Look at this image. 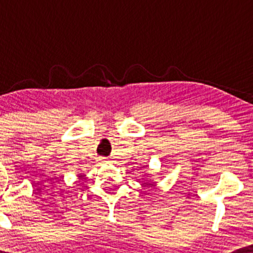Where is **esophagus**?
<instances>
[{
  "mask_svg": "<svg viewBox=\"0 0 253 253\" xmlns=\"http://www.w3.org/2000/svg\"><path fill=\"white\" fill-rule=\"evenodd\" d=\"M98 161H99V164H105V162H107V160H106V158H99L98 159Z\"/></svg>",
  "mask_w": 253,
  "mask_h": 253,
  "instance_id": "34e87169",
  "label": "esophagus"
}]
</instances>
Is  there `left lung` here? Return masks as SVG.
Returning a JSON list of instances; mask_svg holds the SVG:
<instances>
[{"mask_svg": "<svg viewBox=\"0 0 253 253\" xmlns=\"http://www.w3.org/2000/svg\"><path fill=\"white\" fill-rule=\"evenodd\" d=\"M148 184H150V183H148Z\"/></svg>", "mask_w": 253, "mask_h": 253, "instance_id": "1", "label": "left lung"}]
</instances>
